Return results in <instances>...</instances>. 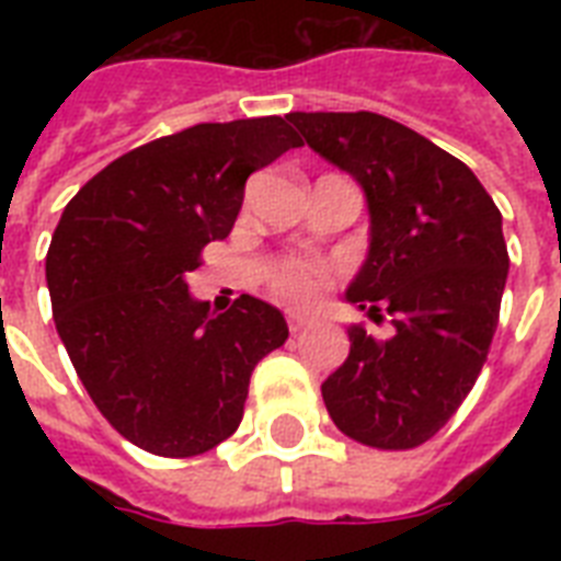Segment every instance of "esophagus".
Returning <instances> with one entry per match:
<instances>
[{
	"label": "esophagus",
	"mask_w": 561,
	"mask_h": 561,
	"mask_svg": "<svg viewBox=\"0 0 561 561\" xmlns=\"http://www.w3.org/2000/svg\"><path fill=\"white\" fill-rule=\"evenodd\" d=\"M308 325H311V320H308V317H299V314H290L288 317V329L294 334L302 332V329H308Z\"/></svg>",
	"instance_id": "obj_1"
}]
</instances>
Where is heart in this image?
<instances>
[{
    "label": "heart",
    "mask_w": 561,
    "mask_h": 561,
    "mask_svg": "<svg viewBox=\"0 0 561 561\" xmlns=\"http://www.w3.org/2000/svg\"><path fill=\"white\" fill-rule=\"evenodd\" d=\"M329 279L332 273L323 262L308 259V255H285L267 273V288L285 306L306 308L320 299Z\"/></svg>",
    "instance_id": "obj_1"
}]
</instances>
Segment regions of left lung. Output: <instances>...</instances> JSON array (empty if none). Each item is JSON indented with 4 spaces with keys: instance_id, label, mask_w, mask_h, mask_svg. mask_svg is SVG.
<instances>
[{
    "instance_id": "8db88e82",
    "label": "left lung",
    "mask_w": 561,
    "mask_h": 561,
    "mask_svg": "<svg viewBox=\"0 0 561 561\" xmlns=\"http://www.w3.org/2000/svg\"><path fill=\"white\" fill-rule=\"evenodd\" d=\"M323 160L358 180L369 255L346 290L369 317H392L378 341L350 325V358L323 383L343 434L381 451L427 443L486 364L504 297L501 211L474 171L378 113H290Z\"/></svg>"
}]
</instances>
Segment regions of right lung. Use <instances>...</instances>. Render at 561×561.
<instances>
[{
	"label": "right lung",
	"mask_w": 561,
	"mask_h": 561,
	"mask_svg": "<svg viewBox=\"0 0 561 561\" xmlns=\"http://www.w3.org/2000/svg\"><path fill=\"white\" fill-rule=\"evenodd\" d=\"M299 145L282 116L194 125L66 203L46 255L57 334L101 416L142 451L180 460L236 434L255 364L288 341L273 306L241 294L211 314L186 276L232 232L247 178Z\"/></svg>",
	"instance_id": "1"
}]
</instances>
